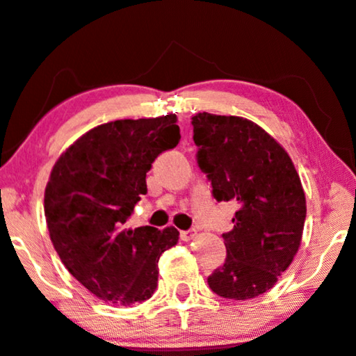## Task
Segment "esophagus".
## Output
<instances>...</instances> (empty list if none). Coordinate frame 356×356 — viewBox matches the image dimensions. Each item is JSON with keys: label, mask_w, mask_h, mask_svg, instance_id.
I'll return each mask as SVG.
<instances>
[{"label": "esophagus", "mask_w": 356, "mask_h": 356, "mask_svg": "<svg viewBox=\"0 0 356 356\" xmlns=\"http://www.w3.org/2000/svg\"><path fill=\"white\" fill-rule=\"evenodd\" d=\"M195 235H197L195 230H182V232H181V241L189 242V241H192V238L195 237Z\"/></svg>", "instance_id": "1"}]
</instances>
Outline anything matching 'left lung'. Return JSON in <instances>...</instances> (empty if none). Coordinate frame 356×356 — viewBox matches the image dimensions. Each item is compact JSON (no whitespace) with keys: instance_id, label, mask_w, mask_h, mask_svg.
I'll return each instance as SVG.
<instances>
[{"instance_id":"8db88e82","label":"left lung","mask_w":356,"mask_h":356,"mask_svg":"<svg viewBox=\"0 0 356 356\" xmlns=\"http://www.w3.org/2000/svg\"><path fill=\"white\" fill-rule=\"evenodd\" d=\"M197 162L217 200L238 205L222 235L224 265L207 278L212 292L248 300L270 290L297 255L307 216L305 192L286 151L259 124L238 115L192 118Z\"/></svg>"}]
</instances>
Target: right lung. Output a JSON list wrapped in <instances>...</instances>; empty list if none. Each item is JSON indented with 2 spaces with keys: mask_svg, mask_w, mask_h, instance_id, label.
Returning a JSON list of instances; mask_svg holds the SVG:
<instances>
[{
  "mask_svg": "<svg viewBox=\"0 0 356 356\" xmlns=\"http://www.w3.org/2000/svg\"><path fill=\"white\" fill-rule=\"evenodd\" d=\"M177 115L119 119L94 127L64 151L44 191V216L61 262L92 295L114 305L152 297L174 227L127 229L147 192L145 174L181 139Z\"/></svg>",
  "mask_w": 356,
  "mask_h": 356,
  "instance_id": "obj_1",
  "label": "right lung"
}]
</instances>
